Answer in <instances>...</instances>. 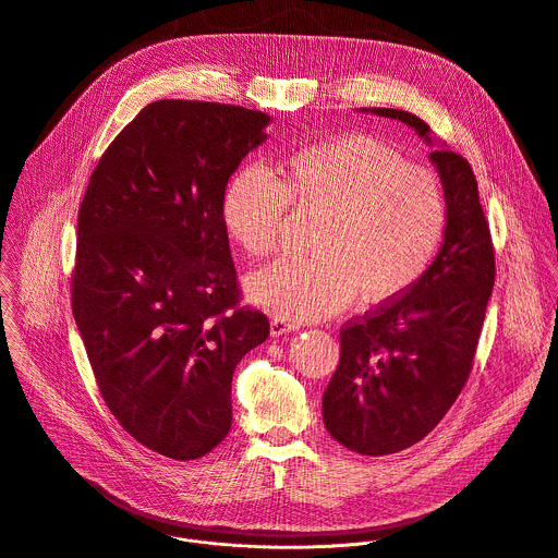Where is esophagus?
<instances>
[{"instance_id": "obj_1", "label": "esophagus", "mask_w": 558, "mask_h": 558, "mask_svg": "<svg viewBox=\"0 0 558 558\" xmlns=\"http://www.w3.org/2000/svg\"><path fill=\"white\" fill-rule=\"evenodd\" d=\"M298 328H300V326H298L293 319H289V317H274V319H271V324H269V330H271V335H274V337L287 335V332L298 330Z\"/></svg>"}]
</instances>
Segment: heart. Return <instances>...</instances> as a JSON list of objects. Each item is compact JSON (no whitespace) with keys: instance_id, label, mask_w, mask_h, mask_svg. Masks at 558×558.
<instances>
[{"instance_id":"heart-1","label":"heart","mask_w":558,"mask_h":558,"mask_svg":"<svg viewBox=\"0 0 558 558\" xmlns=\"http://www.w3.org/2000/svg\"><path fill=\"white\" fill-rule=\"evenodd\" d=\"M289 202L322 210L313 256L280 258L247 282L252 298L293 319H319L350 306L384 304L427 271L447 230L438 174L408 163L392 144L345 133L295 150L278 179L241 168L226 185L221 223L252 258L276 252Z\"/></svg>"}]
</instances>
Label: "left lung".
Here are the masks:
<instances>
[{
  "instance_id": "8db88e82",
  "label": "left lung",
  "mask_w": 558,
  "mask_h": 558,
  "mask_svg": "<svg viewBox=\"0 0 558 558\" xmlns=\"http://www.w3.org/2000/svg\"><path fill=\"white\" fill-rule=\"evenodd\" d=\"M408 124L434 150L447 197L442 245L401 298L341 328V356L324 392L328 434L361 456H388L423 440L462 392L495 282V254L477 181L464 157L401 109L363 107Z\"/></svg>"
}]
</instances>
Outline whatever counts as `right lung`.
Masks as SVG:
<instances>
[{"label": "right lung", "mask_w": 558, "mask_h": 558, "mask_svg": "<svg viewBox=\"0 0 558 558\" xmlns=\"http://www.w3.org/2000/svg\"><path fill=\"white\" fill-rule=\"evenodd\" d=\"M263 111L146 105L109 144L78 210L72 311L100 395L137 442L197 460L232 427L236 363L269 337L241 308L223 191L267 140Z\"/></svg>", "instance_id": "right-lung-1"}]
</instances>
